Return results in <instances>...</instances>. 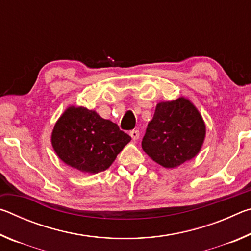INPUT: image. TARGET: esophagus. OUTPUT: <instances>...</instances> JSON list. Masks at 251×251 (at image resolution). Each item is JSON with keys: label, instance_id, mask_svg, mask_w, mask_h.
<instances>
[{"label": "esophagus", "instance_id": "esophagus-1", "mask_svg": "<svg viewBox=\"0 0 251 251\" xmlns=\"http://www.w3.org/2000/svg\"><path fill=\"white\" fill-rule=\"evenodd\" d=\"M129 135L131 136V138H133L134 141H137V139L139 138V136H141V134H139V130H138V129H133V130H130Z\"/></svg>", "mask_w": 251, "mask_h": 251}]
</instances>
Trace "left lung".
<instances>
[{"instance_id":"left-lung-1","label":"left lung","mask_w":251,"mask_h":251,"mask_svg":"<svg viewBox=\"0 0 251 251\" xmlns=\"http://www.w3.org/2000/svg\"><path fill=\"white\" fill-rule=\"evenodd\" d=\"M205 134L201 114L188 100L180 97L157 104L142 147L157 164L175 168L198 154Z\"/></svg>"}]
</instances>
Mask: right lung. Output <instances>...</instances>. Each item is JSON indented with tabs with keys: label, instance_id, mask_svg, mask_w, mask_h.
<instances>
[{
	"label": "right lung",
	"instance_id": "obj_1",
	"mask_svg": "<svg viewBox=\"0 0 251 251\" xmlns=\"http://www.w3.org/2000/svg\"><path fill=\"white\" fill-rule=\"evenodd\" d=\"M130 139L115 123L94 110L74 106L59 117L52 133V145L59 158L90 174L106 171Z\"/></svg>",
	"mask_w": 251,
	"mask_h": 251
}]
</instances>
